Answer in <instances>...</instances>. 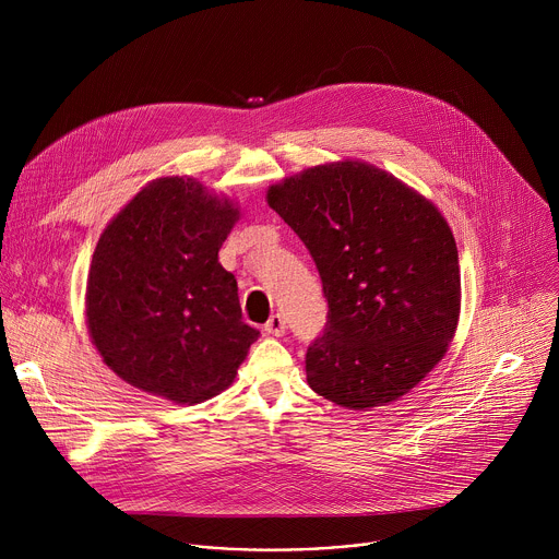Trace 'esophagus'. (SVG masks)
Masks as SVG:
<instances>
[{"mask_svg": "<svg viewBox=\"0 0 559 559\" xmlns=\"http://www.w3.org/2000/svg\"><path fill=\"white\" fill-rule=\"evenodd\" d=\"M285 330H287V323H285V318H283L281 313L270 316V321L265 323V332H267L270 336H283Z\"/></svg>", "mask_w": 559, "mask_h": 559, "instance_id": "esophagus-1", "label": "esophagus"}]
</instances>
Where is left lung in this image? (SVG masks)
I'll return each instance as SVG.
<instances>
[{
    "mask_svg": "<svg viewBox=\"0 0 559 559\" xmlns=\"http://www.w3.org/2000/svg\"><path fill=\"white\" fill-rule=\"evenodd\" d=\"M267 203L309 250L328 323L305 354L309 386L347 409L393 403L444 356L460 313V265L442 214L358 162L309 168Z\"/></svg>",
    "mask_w": 559,
    "mask_h": 559,
    "instance_id": "obj_1",
    "label": "left lung"
}]
</instances>
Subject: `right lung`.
<instances>
[{
    "label": "right lung",
    "instance_id": "1",
    "mask_svg": "<svg viewBox=\"0 0 559 559\" xmlns=\"http://www.w3.org/2000/svg\"><path fill=\"white\" fill-rule=\"evenodd\" d=\"M236 214L201 183L170 177L145 186L104 229L88 274V330L132 386L203 403L259 341L234 274L218 263Z\"/></svg>",
    "mask_w": 559,
    "mask_h": 559
}]
</instances>
